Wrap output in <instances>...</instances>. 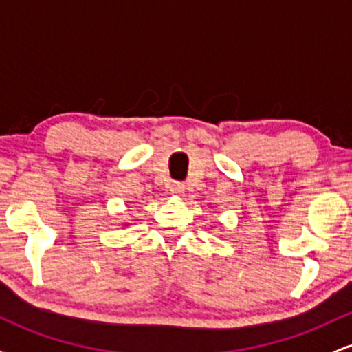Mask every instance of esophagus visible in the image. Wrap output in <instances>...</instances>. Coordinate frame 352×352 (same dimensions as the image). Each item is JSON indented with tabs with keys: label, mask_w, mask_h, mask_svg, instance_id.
<instances>
[{
	"label": "esophagus",
	"mask_w": 352,
	"mask_h": 352,
	"mask_svg": "<svg viewBox=\"0 0 352 352\" xmlns=\"http://www.w3.org/2000/svg\"><path fill=\"white\" fill-rule=\"evenodd\" d=\"M168 190H170L172 195L180 197V195H184L185 185H184V184H179V182H173V184L168 185Z\"/></svg>",
	"instance_id": "1"
}]
</instances>
